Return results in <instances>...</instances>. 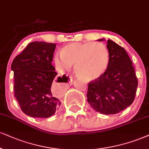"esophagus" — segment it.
I'll list each match as a JSON object with an SVG mask.
<instances>
[{"label":"esophagus","instance_id":"obj_1","mask_svg":"<svg viewBox=\"0 0 149 149\" xmlns=\"http://www.w3.org/2000/svg\"><path fill=\"white\" fill-rule=\"evenodd\" d=\"M66 76H67L68 79L70 83H72V76H70V75H69V74H67Z\"/></svg>","mask_w":149,"mask_h":149}]
</instances>
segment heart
I'll return each instance as SVG.
<instances>
[{
    "mask_svg": "<svg viewBox=\"0 0 149 149\" xmlns=\"http://www.w3.org/2000/svg\"><path fill=\"white\" fill-rule=\"evenodd\" d=\"M54 63L58 69L68 70L74 64L75 74L81 79L91 81L98 79L107 70L109 52L101 43H73L62 47Z\"/></svg>",
    "mask_w": 149,
    "mask_h": 149,
    "instance_id": "b5f03b06",
    "label": "heart"
}]
</instances>
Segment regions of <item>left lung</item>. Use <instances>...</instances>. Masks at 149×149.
Wrapping results in <instances>:
<instances>
[{
	"instance_id": "1",
	"label": "left lung",
	"mask_w": 149,
	"mask_h": 149,
	"mask_svg": "<svg viewBox=\"0 0 149 149\" xmlns=\"http://www.w3.org/2000/svg\"><path fill=\"white\" fill-rule=\"evenodd\" d=\"M106 46L110 57L108 69L102 77L88 84L87 100L95 111L112 115L131 105L138 82L125 49L110 39Z\"/></svg>"
}]
</instances>
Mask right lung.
<instances>
[{
    "mask_svg": "<svg viewBox=\"0 0 149 149\" xmlns=\"http://www.w3.org/2000/svg\"><path fill=\"white\" fill-rule=\"evenodd\" d=\"M56 44L34 41L13 60L14 96L22 111L32 117L47 118L54 115L61 104L52 95L53 81L64 82L52 65Z\"/></svg>",
    "mask_w": 149,
    "mask_h": 149,
    "instance_id": "right-lung-1",
    "label": "right lung"
}]
</instances>
